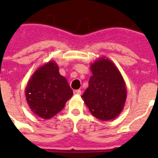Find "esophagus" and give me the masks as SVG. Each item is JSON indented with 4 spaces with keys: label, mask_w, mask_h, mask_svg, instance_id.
<instances>
[{
    "label": "esophagus",
    "mask_w": 158,
    "mask_h": 158,
    "mask_svg": "<svg viewBox=\"0 0 158 158\" xmlns=\"http://www.w3.org/2000/svg\"><path fill=\"white\" fill-rule=\"evenodd\" d=\"M73 94H74V95H81V90H79V89H78V90H74V91H73Z\"/></svg>",
    "instance_id": "obj_1"
}]
</instances>
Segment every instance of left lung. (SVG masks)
Returning a JSON list of instances; mask_svg holds the SVG:
<instances>
[{
	"label": "left lung",
	"instance_id": "8db88e82",
	"mask_svg": "<svg viewBox=\"0 0 158 158\" xmlns=\"http://www.w3.org/2000/svg\"><path fill=\"white\" fill-rule=\"evenodd\" d=\"M93 76L81 97L90 112L102 121L116 118L127 100L126 84L115 65L105 57L90 65Z\"/></svg>",
	"mask_w": 158,
	"mask_h": 158
}]
</instances>
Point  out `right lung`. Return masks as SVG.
<instances>
[{"label":"right lung","mask_w":158,"mask_h":158,"mask_svg":"<svg viewBox=\"0 0 158 158\" xmlns=\"http://www.w3.org/2000/svg\"><path fill=\"white\" fill-rule=\"evenodd\" d=\"M73 90L54 61L38 68L31 75L25 89L27 104L35 115L48 119L63 109Z\"/></svg>","instance_id":"1"}]
</instances>
